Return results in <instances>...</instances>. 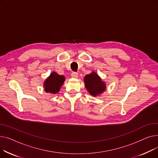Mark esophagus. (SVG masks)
Masks as SVG:
<instances>
[{"mask_svg": "<svg viewBox=\"0 0 158 158\" xmlns=\"http://www.w3.org/2000/svg\"><path fill=\"white\" fill-rule=\"evenodd\" d=\"M71 77H72V78H77L78 77V74H77V73H76V72H73V73H72V74H71Z\"/></svg>", "mask_w": 158, "mask_h": 158, "instance_id": "34e87169", "label": "esophagus"}]
</instances>
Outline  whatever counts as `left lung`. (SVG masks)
Listing matches in <instances>:
<instances>
[{
	"instance_id": "obj_1",
	"label": "left lung",
	"mask_w": 158,
	"mask_h": 158,
	"mask_svg": "<svg viewBox=\"0 0 158 158\" xmlns=\"http://www.w3.org/2000/svg\"><path fill=\"white\" fill-rule=\"evenodd\" d=\"M85 85L88 93L93 97L103 94L106 89V82L95 72H92L84 78Z\"/></svg>"
}]
</instances>
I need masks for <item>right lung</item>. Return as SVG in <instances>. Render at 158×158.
I'll return each mask as SVG.
<instances>
[{"mask_svg": "<svg viewBox=\"0 0 158 158\" xmlns=\"http://www.w3.org/2000/svg\"><path fill=\"white\" fill-rule=\"evenodd\" d=\"M65 81V77L52 72L44 82V88L46 93L56 94L60 91Z\"/></svg>", "mask_w": 158, "mask_h": 158, "instance_id": "1", "label": "right lung"}]
</instances>
